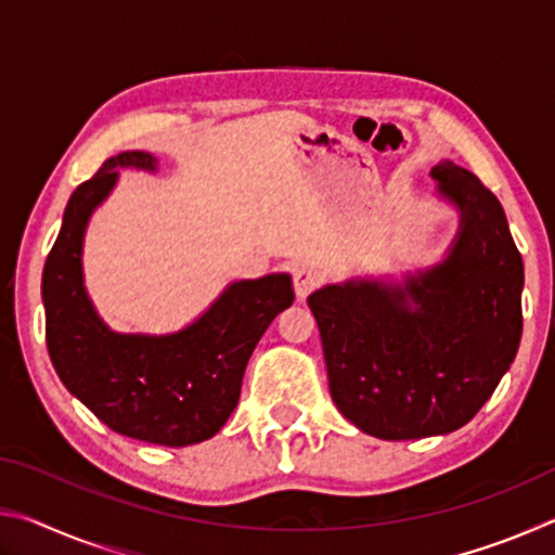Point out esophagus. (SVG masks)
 <instances>
[{
  "instance_id": "esophagus-1",
  "label": "esophagus",
  "mask_w": 555,
  "mask_h": 555,
  "mask_svg": "<svg viewBox=\"0 0 555 555\" xmlns=\"http://www.w3.org/2000/svg\"><path fill=\"white\" fill-rule=\"evenodd\" d=\"M291 276H294V291L298 298H306L318 284H321V274H318L311 264H296L294 271H291Z\"/></svg>"
}]
</instances>
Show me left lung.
<instances>
[{"label": "left lung", "instance_id": "obj_1", "mask_svg": "<svg viewBox=\"0 0 555 555\" xmlns=\"http://www.w3.org/2000/svg\"><path fill=\"white\" fill-rule=\"evenodd\" d=\"M430 178L460 212L443 261L403 284L350 279L308 296L335 406L382 440L465 426L521 340L524 261L500 201L453 162L430 168Z\"/></svg>", "mask_w": 555, "mask_h": 555}]
</instances>
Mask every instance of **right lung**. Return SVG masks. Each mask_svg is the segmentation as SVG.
Wrapping results in <instances>:
<instances>
[{
	"instance_id": "add662e5",
	"label": "right lung",
	"mask_w": 555,
	"mask_h": 555,
	"mask_svg": "<svg viewBox=\"0 0 555 555\" xmlns=\"http://www.w3.org/2000/svg\"><path fill=\"white\" fill-rule=\"evenodd\" d=\"M156 164L146 152H121L73 191L43 267L46 345L65 389L115 434L183 448L212 438L230 418L249 357L294 304V286L288 274L242 279L178 333L109 331L82 284V237L119 168L156 171Z\"/></svg>"
}]
</instances>
